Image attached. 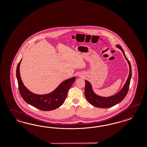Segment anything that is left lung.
Here are the masks:
<instances>
[{
  "mask_svg": "<svg viewBox=\"0 0 147 147\" xmlns=\"http://www.w3.org/2000/svg\"><path fill=\"white\" fill-rule=\"evenodd\" d=\"M116 47L122 51L125 59L128 61L129 66V74L124 86L120 91L115 95L109 97H102L95 93L92 89V87L89 81L85 80V96L87 101L94 107L98 108H109L113 107L121 102L127 95L128 92L130 79L131 78V67L129 60L126 57L123 49L120 45H117Z\"/></svg>",
  "mask_w": 147,
  "mask_h": 147,
  "instance_id": "left-lung-1",
  "label": "left lung"
}]
</instances>
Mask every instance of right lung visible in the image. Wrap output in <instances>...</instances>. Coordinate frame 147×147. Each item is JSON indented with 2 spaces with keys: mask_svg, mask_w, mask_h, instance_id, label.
Returning <instances> with one entry per match:
<instances>
[{
  "mask_svg": "<svg viewBox=\"0 0 147 147\" xmlns=\"http://www.w3.org/2000/svg\"><path fill=\"white\" fill-rule=\"evenodd\" d=\"M22 59L18 63L16 76L20 94L24 101L28 104L43 111H50L60 107L64 102L68 89L76 80L75 77L65 80L59 85L52 92L47 94L38 95L30 92L24 85L20 75L19 68Z\"/></svg>",
  "mask_w": 147,
  "mask_h": 147,
  "instance_id": "right-lung-1",
  "label": "right lung"
}]
</instances>
